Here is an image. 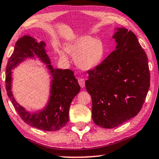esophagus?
<instances>
[{
    "mask_svg": "<svg viewBox=\"0 0 159 159\" xmlns=\"http://www.w3.org/2000/svg\"><path fill=\"white\" fill-rule=\"evenodd\" d=\"M78 82H79V84L80 85V87H81L82 88L84 87L85 81H84V80L83 79V78H80V79L78 80Z\"/></svg>",
    "mask_w": 159,
    "mask_h": 159,
    "instance_id": "esophagus-1",
    "label": "esophagus"
}]
</instances>
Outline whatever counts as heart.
Segmentation results:
<instances>
[{
  "mask_svg": "<svg viewBox=\"0 0 159 159\" xmlns=\"http://www.w3.org/2000/svg\"><path fill=\"white\" fill-rule=\"evenodd\" d=\"M66 51L75 57L77 65L82 70H91L98 65L104 57L105 49L99 39L84 35L75 39L66 45ZM57 52L62 59H67L64 50L57 48Z\"/></svg>",
  "mask_w": 159,
  "mask_h": 159,
  "instance_id": "obj_1",
  "label": "heart"
}]
</instances>
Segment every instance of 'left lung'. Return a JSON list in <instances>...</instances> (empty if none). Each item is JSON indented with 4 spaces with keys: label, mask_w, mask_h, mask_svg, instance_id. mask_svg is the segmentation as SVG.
Segmentation results:
<instances>
[{
    "label": "left lung",
    "mask_w": 159,
    "mask_h": 159,
    "mask_svg": "<svg viewBox=\"0 0 159 159\" xmlns=\"http://www.w3.org/2000/svg\"><path fill=\"white\" fill-rule=\"evenodd\" d=\"M116 50L88 71L86 89L92 97V116L102 128L111 129L134 117L150 87L148 58L135 34L116 28Z\"/></svg>",
    "instance_id": "left-lung-1"
}]
</instances>
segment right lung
<instances>
[{
	"label": "right lung",
	"mask_w": 159,
	"mask_h": 159,
	"mask_svg": "<svg viewBox=\"0 0 159 159\" xmlns=\"http://www.w3.org/2000/svg\"><path fill=\"white\" fill-rule=\"evenodd\" d=\"M45 43H38L29 35L17 41L13 54L6 66V87L8 96L20 118L26 124L43 131H52L62 129L69 120V110L72 99L80 91V86L70 70L54 69L46 53ZM35 55L47 65L53 80L48 103L43 111L32 114L16 103L11 91V70L28 57Z\"/></svg>",
	"instance_id": "1"
}]
</instances>
